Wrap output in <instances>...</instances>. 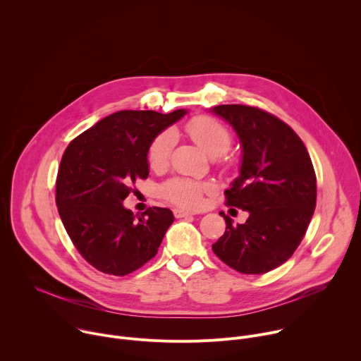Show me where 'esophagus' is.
Here are the masks:
<instances>
[{
  "mask_svg": "<svg viewBox=\"0 0 361 361\" xmlns=\"http://www.w3.org/2000/svg\"><path fill=\"white\" fill-rule=\"evenodd\" d=\"M188 216H192V213L191 212H185V210H180V209L174 210V217L176 219H183V217H188Z\"/></svg>",
  "mask_w": 361,
  "mask_h": 361,
  "instance_id": "34e87169",
  "label": "esophagus"
}]
</instances>
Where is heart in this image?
Segmentation results:
<instances>
[{
  "mask_svg": "<svg viewBox=\"0 0 361 361\" xmlns=\"http://www.w3.org/2000/svg\"><path fill=\"white\" fill-rule=\"evenodd\" d=\"M188 137L212 157H219L230 148L231 133L219 120L207 116H198L185 124ZM176 145V134L167 130L152 140L148 147L147 160L152 170L164 169L169 161L171 151ZM213 191V184L201 183L191 178H171L161 185V194L171 202L185 209H198L202 205L204 195Z\"/></svg>",
  "mask_w": 361,
  "mask_h": 361,
  "instance_id": "1",
  "label": "heart"
}]
</instances>
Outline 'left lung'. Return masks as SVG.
Returning a JSON list of instances; mask_svg holds the SVG:
<instances>
[{"label": "left lung", "mask_w": 361, "mask_h": 361, "mask_svg": "<svg viewBox=\"0 0 361 361\" xmlns=\"http://www.w3.org/2000/svg\"><path fill=\"white\" fill-rule=\"evenodd\" d=\"M241 144L240 176L226 190L227 204L248 213L213 244L221 262L243 274H263L286 263L301 243L317 198L316 173L300 137L281 120L255 107L223 104ZM221 214V213H220Z\"/></svg>", "instance_id": "1"}]
</instances>
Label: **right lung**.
I'll list each match as a JSON object with an SVG mask.
<instances>
[{"mask_svg":"<svg viewBox=\"0 0 361 361\" xmlns=\"http://www.w3.org/2000/svg\"><path fill=\"white\" fill-rule=\"evenodd\" d=\"M187 110L118 111L75 137L64 151L56 202L61 221L84 259L111 276H127L157 254L174 221L171 210L141 216L123 201L137 178L148 177V147Z\"/></svg>","mask_w":361,"mask_h":361,"instance_id":"obj_1","label":"right lung"}]
</instances>
